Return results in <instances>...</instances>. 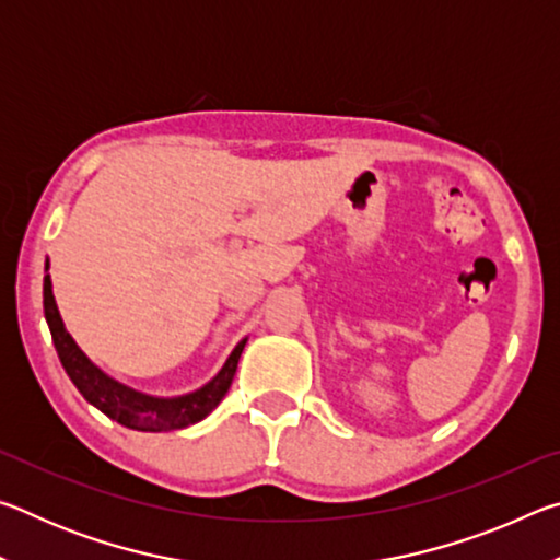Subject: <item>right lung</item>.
Here are the masks:
<instances>
[{"instance_id":"add662e5","label":"right lung","mask_w":560,"mask_h":560,"mask_svg":"<svg viewBox=\"0 0 560 560\" xmlns=\"http://www.w3.org/2000/svg\"><path fill=\"white\" fill-rule=\"evenodd\" d=\"M49 269V261H46ZM44 316L49 324L56 353L61 358V365L66 375L71 377L73 385L79 387V393L86 397L91 405H96L103 415H108L110 420L126 424L130 430H143V432H160V430H183L187 424H195L205 420L222 397L230 390L234 381L236 363L244 350L246 340L234 348V353L226 360L224 368L217 373L214 381L200 387L197 393H189L183 397H173V400H158V397L140 395L130 387L110 381L106 373H101L91 360L81 353V348L73 343L69 330L63 328V320L56 308L54 293H51V279L49 273L44 277Z\"/></svg>"}]
</instances>
